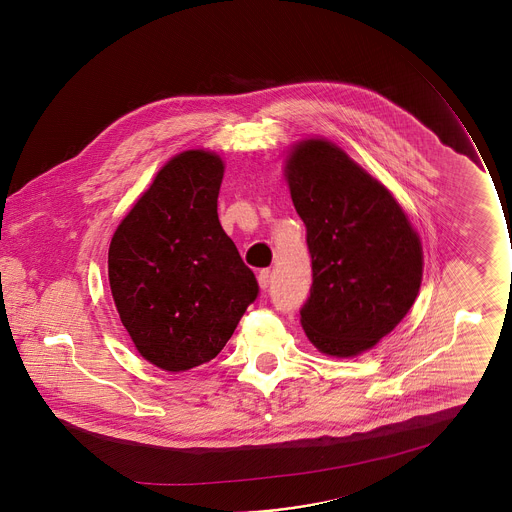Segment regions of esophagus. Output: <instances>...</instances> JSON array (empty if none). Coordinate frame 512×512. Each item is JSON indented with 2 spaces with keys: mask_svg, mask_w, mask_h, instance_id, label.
<instances>
[{
  "mask_svg": "<svg viewBox=\"0 0 512 512\" xmlns=\"http://www.w3.org/2000/svg\"><path fill=\"white\" fill-rule=\"evenodd\" d=\"M257 280H259V286H261V290H267L268 284H270V270H268V268H263V270L259 272Z\"/></svg>",
  "mask_w": 512,
  "mask_h": 512,
  "instance_id": "34e87169",
  "label": "esophagus"
}]
</instances>
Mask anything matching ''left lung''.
Returning <instances> with one entry per match:
<instances>
[{"instance_id":"8db88e82","label":"left lung","mask_w":512,"mask_h":512,"mask_svg":"<svg viewBox=\"0 0 512 512\" xmlns=\"http://www.w3.org/2000/svg\"><path fill=\"white\" fill-rule=\"evenodd\" d=\"M286 178L313 267L303 330L318 351L355 357L413 307L422 282L418 234L393 195L326 140L293 147Z\"/></svg>"}]
</instances>
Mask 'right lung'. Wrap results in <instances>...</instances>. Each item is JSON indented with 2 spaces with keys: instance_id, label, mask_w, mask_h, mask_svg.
<instances>
[{
  "instance_id": "add662e5",
  "label": "right lung",
  "mask_w": 512,
  "mask_h": 512,
  "mask_svg": "<svg viewBox=\"0 0 512 512\" xmlns=\"http://www.w3.org/2000/svg\"><path fill=\"white\" fill-rule=\"evenodd\" d=\"M224 163L184 151L157 172L109 245V284L140 355L182 372L232 338L259 284L219 222Z\"/></svg>"
}]
</instances>
